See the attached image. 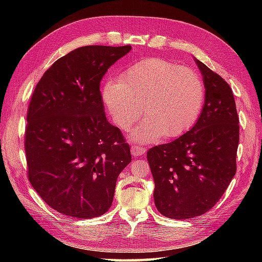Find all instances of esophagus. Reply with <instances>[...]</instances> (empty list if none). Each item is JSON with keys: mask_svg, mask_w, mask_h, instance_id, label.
<instances>
[{"mask_svg": "<svg viewBox=\"0 0 262 262\" xmlns=\"http://www.w3.org/2000/svg\"><path fill=\"white\" fill-rule=\"evenodd\" d=\"M130 152L133 155H134V157H141V155H143L146 152V149L144 147H141V146H133L130 148Z\"/></svg>", "mask_w": 262, "mask_h": 262, "instance_id": "esophagus-1", "label": "esophagus"}]
</instances>
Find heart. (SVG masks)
<instances>
[{
    "mask_svg": "<svg viewBox=\"0 0 262 262\" xmlns=\"http://www.w3.org/2000/svg\"><path fill=\"white\" fill-rule=\"evenodd\" d=\"M102 101L115 124L129 129L144 114L147 118L130 133L145 143L185 134L197 121L205 90L196 72L158 57L133 64L102 88Z\"/></svg>",
    "mask_w": 262,
    "mask_h": 262,
    "instance_id": "obj_1",
    "label": "heart"
}]
</instances>
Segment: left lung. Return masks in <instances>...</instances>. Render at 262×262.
<instances>
[{"instance_id": "8db88e82", "label": "left lung", "mask_w": 262, "mask_h": 262, "mask_svg": "<svg viewBox=\"0 0 262 262\" xmlns=\"http://www.w3.org/2000/svg\"><path fill=\"white\" fill-rule=\"evenodd\" d=\"M194 62L205 86L202 114L190 130L147 152L155 206L173 220L213 208L236 172L240 127L232 89L200 60Z\"/></svg>"}]
</instances>
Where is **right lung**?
<instances>
[{
	"instance_id": "obj_1",
	"label": "right lung",
	"mask_w": 262,
	"mask_h": 262,
	"mask_svg": "<svg viewBox=\"0 0 262 262\" xmlns=\"http://www.w3.org/2000/svg\"><path fill=\"white\" fill-rule=\"evenodd\" d=\"M130 46H84L56 60L28 108L25 148L33 189L58 213L93 219L113 204L129 145L104 114L100 82Z\"/></svg>"
}]
</instances>
